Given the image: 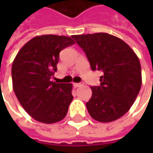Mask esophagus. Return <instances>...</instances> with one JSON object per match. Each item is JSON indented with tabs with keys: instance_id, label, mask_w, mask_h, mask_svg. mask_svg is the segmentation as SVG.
<instances>
[{
	"instance_id": "obj_1",
	"label": "esophagus",
	"mask_w": 153,
	"mask_h": 153,
	"mask_svg": "<svg viewBox=\"0 0 153 153\" xmlns=\"http://www.w3.org/2000/svg\"><path fill=\"white\" fill-rule=\"evenodd\" d=\"M73 85L76 87V88H78V87H82V86L84 85V83L83 82H78V83H76V82H74Z\"/></svg>"
}]
</instances>
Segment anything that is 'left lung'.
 Wrapping results in <instances>:
<instances>
[{
    "instance_id": "obj_1",
    "label": "left lung",
    "mask_w": 153,
    "mask_h": 153,
    "mask_svg": "<svg viewBox=\"0 0 153 153\" xmlns=\"http://www.w3.org/2000/svg\"><path fill=\"white\" fill-rule=\"evenodd\" d=\"M85 52L93 71H100V85L93 86L86 103L94 120L109 123L130 109L141 87V67L132 48L120 38L107 33L73 36Z\"/></svg>"
}]
</instances>
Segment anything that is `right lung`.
<instances>
[{
    "label": "right lung",
    "mask_w": 153,
    "mask_h": 153,
    "mask_svg": "<svg viewBox=\"0 0 153 153\" xmlns=\"http://www.w3.org/2000/svg\"><path fill=\"white\" fill-rule=\"evenodd\" d=\"M74 43V40L65 36H37L15 57L12 66L13 91L35 120L54 123L67 114L73 99L72 84L56 83L50 78L57 71L60 51Z\"/></svg>",
    "instance_id": "right-lung-1"
}]
</instances>
